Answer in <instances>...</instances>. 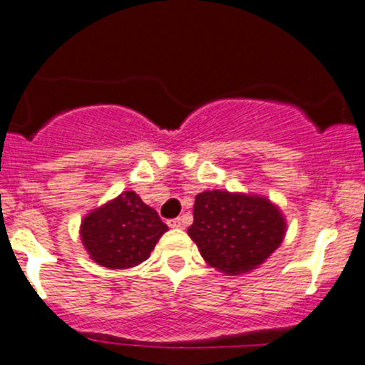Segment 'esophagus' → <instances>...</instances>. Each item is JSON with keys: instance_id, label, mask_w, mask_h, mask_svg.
Here are the masks:
<instances>
[{"instance_id": "esophagus-1", "label": "esophagus", "mask_w": 365, "mask_h": 365, "mask_svg": "<svg viewBox=\"0 0 365 365\" xmlns=\"http://www.w3.org/2000/svg\"><path fill=\"white\" fill-rule=\"evenodd\" d=\"M168 225H170L171 228H180L183 225V218H173L168 222Z\"/></svg>"}]
</instances>
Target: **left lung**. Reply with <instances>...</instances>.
<instances>
[{
    "instance_id": "left-lung-1",
    "label": "left lung",
    "mask_w": 365,
    "mask_h": 365,
    "mask_svg": "<svg viewBox=\"0 0 365 365\" xmlns=\"http://www.w3.org/2000/svg\"><path fill=\"white\" fill-rule=\"evenodd\" d=\"M282 215L258 195L207 190L195 197L190 239L211 267L237 275L262 265L284 239Z\"/></svg>"
}]
</instances>
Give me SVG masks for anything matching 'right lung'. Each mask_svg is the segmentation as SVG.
<instances>
[{"label": "right lung", "mask_w": 365, "mask_h": 365, "mask_svg": "<svg viewBox=\"0 0 365 365\" xmlns=\"http://www.w3.org/2000/svg\"><path fill=\"white\" fill-rule=\"evenodd\" d=\"M166 230V223L135 192H123L83 220L81 239L98 265L130 268L149 258Z\"/></svg>", "instance_id": "right-lung-1"}]
</instances>
